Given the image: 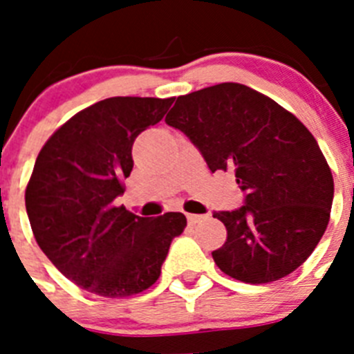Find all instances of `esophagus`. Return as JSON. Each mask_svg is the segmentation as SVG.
<instances>
[{"mask_svg":"<svg viewBox=\"0 0 354 354\" xmlns=\"http://www.w3.org/2000/svg\"><path fill=\"white\" fill-rule=\"evenodd\" d=\"M205 218V214H187V223L195 225L198 221H202Z\"/></svg>","mask_w":354,"mask_h":354,"instance_id":"obj_1","label":"esophagus"}]
</instances>
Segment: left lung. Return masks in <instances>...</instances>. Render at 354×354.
I'll list each match as a JSON object with an SVG mask.
<instances>
[{
    "mask_svg": "<svg viewBox=\"0 0 354 354\" xmlns=\"http://www.w3.org/2000/svg\"><path fill=\"white\" fill-rule=\"evenodd\" d=\"M200 150L211 171L232 170L245 205L212 212L227 241L216 266L245 283L298 270L323 237L333 177L312 133L257 90L221 83L177 97L165 118Z\"/></svg>",
    "mask_w": 354,
    "mask_h": 354,
    "instance_id": "8db88e82",
    "label": "left lung"
}]
</instances>
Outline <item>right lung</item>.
I'll return each instance as SVG.
<instances>
[{"label":"right lung","instance_id":"obj_1","mask_svg":"<svg viewBox=\"0 0 354 354\" xmlns=\"http://www.w3.org/2000/svg\"><path fill=\"white\" fill-rule=\"evenodd\" d=\"M174 99L109 97L76 113L40 150L26 187V212L40 250L64 277L104 298L149 289L183 212L142 218L115 198L133 170V143Z\"/></svg>","mask_w":354,"mask_h":354}]
</instances>
